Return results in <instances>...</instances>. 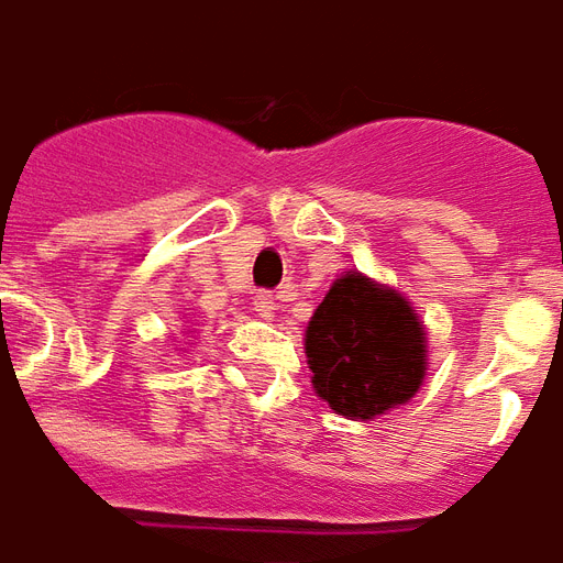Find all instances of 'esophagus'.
Listing matches in <instances>:
<instances>
[{"label": "esophagus", "instance_id": "obj_1", "mask_svg": "<svg viewBox=\"0 0 563 563\" xmlns=\"http://www.w3.org/2000/svg\"><path fill=\"white\" fill-rule=\"evenodd\" d=\"M255 311H257V317H264V320H273V317H276V311H278L276 297H273V294H257Z\"/></svg>", "mask_w": 563, "mask_h": 563}]
</instances>
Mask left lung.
I'll list each match as a JSON object with an SVG mask.
<instances>
[{"mask_svg":"<svg viewBox=\"0 0 563 563\" xmlns=\"http://www.w3.org/2000/svg\"><path fill=\"white\" fill-rule=\"evenodd\" d=\"M306 356L317 397L338 416L371 421L421 388L427 332L395 287L350 269L308 320Z\"/></svg>","mask_w":563,"mask_h":563,"instance_id":"left-lung-1","label":"left lung"}]
</instances>
